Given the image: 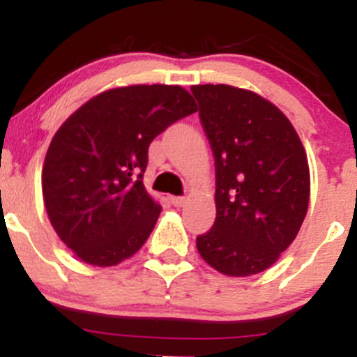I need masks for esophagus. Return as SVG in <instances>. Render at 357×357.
Wrapping results in <instances>:
<instances>
[{
    "label": "esophagus",
    "mask_w": 357,
    "mask_h": 357,
    "mask_svg": "<svg viewBox=\"0 0 357 357\" xmlns=\"http://www.w3.org/2000/svg\"><path fill=\"white\" fill-rule=\"evenodd\" d=\"M169 199H171V204H173V206H176V208L184 206V204H186V202H188L184 196H171Z\"/></svg>",
    "instance_id": "esophagus-1"
}]
</instances>
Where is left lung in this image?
Returning a JSON list of instances; mask_svg holds the SVG:
<instances>
[{"label":"left lung","instance_id":"1","mask_svg":"<svg viewBox=\"0 0 357 357\" xmlns=\"http://www.w3.org/2000/svg\"><path fill=\"white\" fill-rule=\"evenodd\" d=\"M215 155L216 218L196 238L225 275L264 272L296 240L309 206L307 155L290 121L264 97L230 85H192Z\"/></svg>","mask_w":357,"mask_h":357}]
</instances>
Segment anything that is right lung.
<instances>
[{
	"label": "right lung",
	"instance_id": "right-lung-1",
	"mask_svg": "<svg viewBox=\"0 0 357 357\" xmlns=\"http://www.w3.org/2000/svg\"><path fill=\"white\" fill-rule=\"evenodd\" d=\"M179 85H130L102 92L56 130L45 158V208L80 260L112 267L149 238L161 206L142 176L155 136L195 114Z\"/></svg>",
	"mask_w": 357,
	"mask_h": 357
}]
</instances>
